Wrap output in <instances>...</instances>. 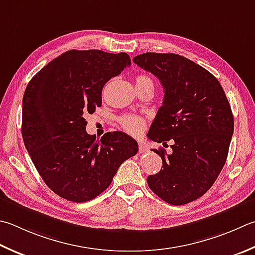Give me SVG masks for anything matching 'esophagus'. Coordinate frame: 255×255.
I'll return each instance as SVG.
<instances>
[{"label": "esophagus", "mask_w": 255, "mask_h": 255, "mask_svg": "<svg viewBox=\"0 0 255 255\" xmlns=\"http://www.w3.org/2000/svg\"><path fill=\"white\" fill-rule=\"evenodd\" d=\"M146 151H147L146 147H143L141 143H138V152L139 153H143V152H146Z\"/></svg>", "instance_id": "1"}]
</instances>
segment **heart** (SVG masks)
<instances>
[{"mask_svg": "<svg viewBox=\"0 0 255 255\" xmlns=\"http://www.w3.org/2000/svg\"><path fill=\"white\" fill-rule=\"evenodd\" d=\"M143 85H150L153 87L152 79L146 75H139L136 77V86H143ZM119 123H121L124 130L130 134L140 133L143 130L144 125H146L144 119L137 116V115H124L119 119Z\"/></svg>", "mask_w": 255, "mask_h": 255, "instance_id": "1", "label": "heart"}]
</instances>
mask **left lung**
Returning <instances> with one entry per match:
<instances>
[{
    "instance_id": "left-lung-1",
    "label": "left lung",
    "mask_w": 255,
    "mask_h": 255,
    "mask_svg": "<svg viewBox=\"0 0 255 255\" xmlns=\"http://www.w3.org/2000/svg\"><path fill=\"white\" fill-rule=\"evenodd\" d=\"M132 61L164 89L148 137L163 146L173 140L170 154L153 149L162 167L148 176V186L172 206L192 202L212 187L226 163L234 128L230 104L218 79L181 55L144 53Z\"/></svg>"
}]
</instances>
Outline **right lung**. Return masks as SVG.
I'll list each match as a JSON object with an SVG mask.
<instances>
[{
    "label": "right lung",
    "instance_id": "1",
    "mask_svg": "<svg viewBox=\"0 0 255 255\" xmlns=\"http://www.w3.org/2000/svg\"><path fill=\"white\" fill-rule=\"evenodd\" d=\"M131 61L126 53L67 51L29 81L23 96L22 136L44 182L73 202H86L112 183L121 164L138 151L128 134L86 132L85 116L102 106L109 79Z\"/></svg>",
    "mask_w": 255,
    "mask_h": 255
}]
</instances>
